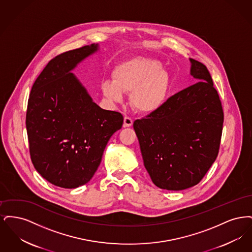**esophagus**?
<instances>
[{
  "label": "esophagus",
  "instance_id": "esophagus-1",
  "mask_svg": "<svg viewBox=\"0 0 252 252\" xmlns=\"http://www.w3.org/2000/svg\"><path fill=\"white\" fill-rule=\"evenodd\" d=\"M133 124V120L130 117H125L124 119V127H129Z\"/></svg>",
  "mask_w": 252,
  "mask_h": 252
}]
</instances>
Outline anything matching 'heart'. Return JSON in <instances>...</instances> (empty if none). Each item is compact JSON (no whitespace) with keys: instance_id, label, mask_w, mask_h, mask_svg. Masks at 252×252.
<instances>
[{"instance_id":"1","label":"heart","mask_w":252,"mask_h":252,"mask_svg":"<svg viewBox=\"0 0 252 252\" xmlns=\"http://www.w3.org/2000/svg\"><path fill=\"white\" fill-rule=\"evenodd\" d=\"M170 86L167 71L158 60L136 57L119 64L113 71V82L105 81L102 92L110 101L119 103L123 94H131L133 108L150 113L160 108L166 100Z\"/></svg>"}]
</instances>
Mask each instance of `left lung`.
Instances as JSON below:
<instances>
[{
  "mask_svg": "<svg viewBox=\"0 0 252 252\" xmlns=\"http://www.w3.org/2000/svg\"><path fill=\"white\" fill-rule=\"evenodd\" d=\"M197 81L136 120L144 167L160 189L180 191L200 182L218 155L224 113L207 67L190 59Z\"/></svg>",
  "mask_w": 252,
  "mask_h": 252,
  "instance_id": "obj_1",
  "label": "left lung"
}]
</instances>
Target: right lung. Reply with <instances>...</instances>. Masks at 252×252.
Returning a JSON list of instances; mask_svg holds the SVG:
<instances>
[{
  "mask_svg": "<svg viewBox=\"0 0 252 252\" xmlns=\"http://www.w3.org/2000/svg\"><path fill=\"white\" fill-rule=\"evenodd\" d=\"M98 48L94 43L50 60L28 99L31 160L43 179L61 188L92 180L108 140L123 126L120 112L100 108L72 72Z\"/></svg>",
  "mask_w": 252,
  "mask_h": 252,
  "instance_id": "obj_1",
  "label": "right lung"
}]
</instances>
